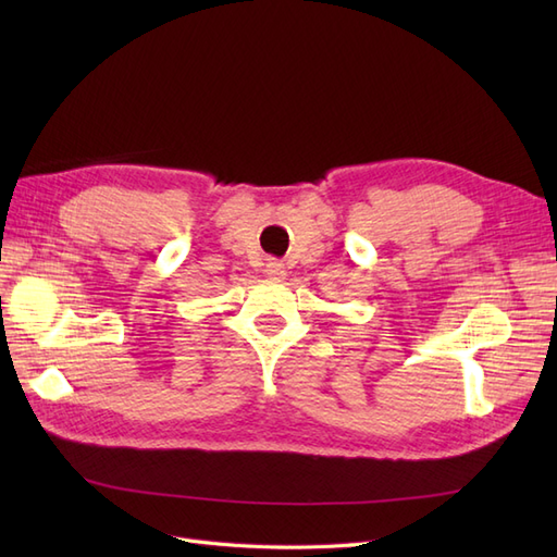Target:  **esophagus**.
<instances>
[{
  "mask_svg": "<svg viewBox=\"0 0 557 557\" xmlns=\"http://www.w3.org/2000/svg\"><path fill=\"white\" fill-rule=\"evenodd\" d=\"M264 272H267L269 276H272V278H283V276H285V269H283V264H281V262H276V260H269Z\"/></svg>",
  "mask_w": 557,
  "mask_h": 557,
  "instance_id": "34e87169",
  "label": "esophagus"
}]
</instances>
